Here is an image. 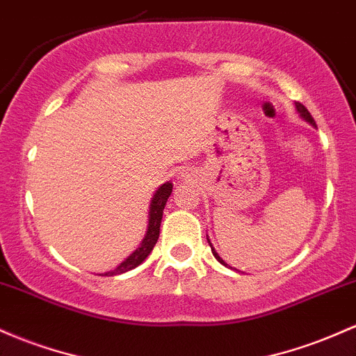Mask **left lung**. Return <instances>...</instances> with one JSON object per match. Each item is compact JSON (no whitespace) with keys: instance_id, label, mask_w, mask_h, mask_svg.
<instances>
[{"instance_id":"1","label":"left lung","mask_w":356,"mask_h":356,"mask_svg":"<svg viewBox=\"0 0 356 356\" xmlns=\"http://www.w3.org/2000/svg\"><path fill=\"white\" fill-rule=\"evenodd\" d=\"M296 108H298L299 115H300V116H302V118H304V120H306V121H309V123L312 124V127H316V121H314V120H312L311 113H309V111H307V108H306V106H304V104H300V103H296ZM208 241H209V240H208ZM209 247H211V252H213V255H214V257H216V260H218V261H220V264H222V265H226V264H225V260H222V259H221V257H220V255H218V253H216V250H214V248H213V245H211V243H209Z\"/></svg>"}]
</instances>
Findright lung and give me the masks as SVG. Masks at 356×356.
<instances>
[{
    "label": "right lung",
    "instance_id": "1",
    "mask_svg": "<svg viewBox=\"0 0 356 356\" xmlns=\"http://www.w3.org/2000/svg\"><path fill=\"white\" fill-rule=\"evenodd\" d=\"M172 193V182H165L163 186L159 187L157 193L154 194V199H152V204H150V218H148V229H147V235L143 238V241L140 243V247L128 257L127 260L121 261L118 267L115 270H109L104 273V275H118V273L128 272L131 268L138 267L143 260L147 259L148 253L152 252L157 243L159 235H160V221H162V214H163V208H165V202L169 199Z\"/></svg>",
    "mask_w": 356,
    "mask_h": 356
}]
</instances>
